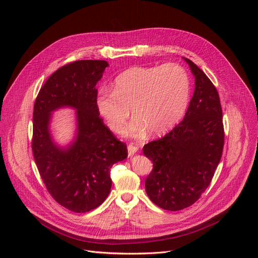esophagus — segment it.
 Returning <instances> with one entry per match:
<instances>
[{
  "mask_svg": "<svg viewBox=\"0 0 258 258\" xmlns=\"http://www.w3.org/2000/svg\"><path fill=\"white\" fill-rule=\"evenodd\" d=\"M127 150H128V157H132L138 152L139 147L137 145H135L134 143H130L127 146Z\"/></svg>",
  "mask_w": 258,
  "mask_h": 258,
  "instance_id": "1",
  "label": "esophagus"
}]
</instances>
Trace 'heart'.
Segmentation results:
<instances>
[{"label":"heart","instance_id":"heart-1","mask_svg":"<svg viewBox=\"0 0 258 258\" xmlns=\"http://www.w3.org/2000/svg\"><path fill=\"white\" fill-rule=\"evenodd\" d=\"M190 95V79L178 63L161 67H134L119 74L114 90L101 88L96 105L107 126L115 133L124 130L131 110L135 116L130 132L140 136L147 128L159 135L182 118Z\"/></svg>","mask_w":258,"mask_h":258}]
</instances>
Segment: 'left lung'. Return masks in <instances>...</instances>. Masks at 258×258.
<instances>
[{"mask_svg": "<svg viewBox=\"0 0 258 258\" xmlns=\"http://www.w3.org/2000/svg\"><path fill=\"white\" fill-rule=\"evenodd\" d=\"M184 59L196 80L185 117L163 138L143 147L154 164L145 180L146 194L169 211L187 208L201 198L220 163L225 142L218 90L196 63Z\"/></svg>", "mask_w": 258, "mask_h": 258, "instance_id": "1", "label": "left lung"}]
</instances>
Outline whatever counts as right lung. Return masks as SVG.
Wrapping results in <instances>:
<instances>
[{"mask_svg":"<svg viewBox=\"0 0 258 258\" xmlns=\"http://www.w3.org/2000/svg\"><path fill=\"white\" fill-rule=\"evenodd\" d=\"M108 63L84 59L54 72L39 90L33 108L32 151L48 192L76 213L97 208L111 191L112 165L127 157L124 142L99 117L96 85ZM62 106L77 109L78 136L62 150L48 133L50 112Z\"/></svg>","mask_w":258,"mask_h":258,"instance_id":"1","label":"right lung"}]
</instances>
